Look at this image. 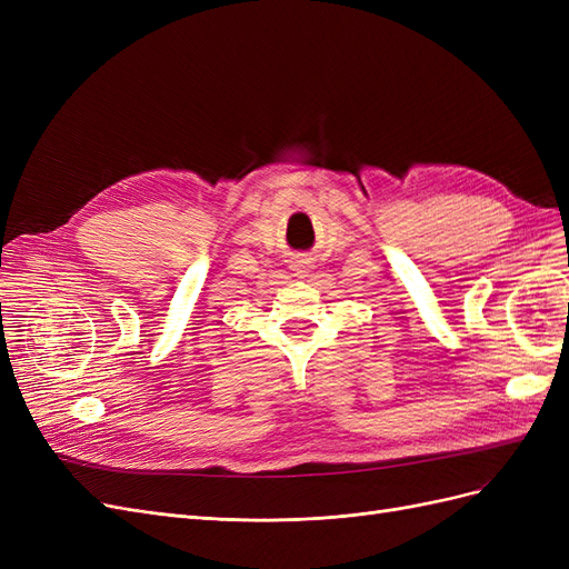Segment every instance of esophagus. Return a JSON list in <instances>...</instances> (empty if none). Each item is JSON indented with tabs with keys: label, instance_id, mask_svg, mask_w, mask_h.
Masks as SVG:
<instances>
[{
	"label": "esophagus",
	"instance_id": "1",
	"mask_svg": "<svg viewBox=\"0 0 569 569\" xmlns=\"http://www.w3.org/2000/svg\"><path fill=\"white\" fill-rule=\"evenodd\" d=\"M291 270H295V274H306L308 272V261H297L295 266H291Z\"/></svg>",
	"mask_w": 569,
	"mask_h": 569
}]
</instances>
